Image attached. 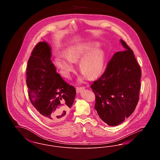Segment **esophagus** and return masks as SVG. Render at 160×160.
I'll return each instance as SVG.
<instances>
[{
  "mask_svg": "<svg viewBox=\"0 0 160 160\" xmlns=\"http://www.w3.org/2000/svg\"><path fill=\"white\" fill-rule=\"evenodd\" d=\"M84 89V87H79V86H77L76 87V91L77 92H80L82 91L83 89Z\"/></svg>",
  "mask_w": 160,
  "mask_h": 160,
  "instance_id": "obj_1",
  "label": "esophagus"
}]
</instances>
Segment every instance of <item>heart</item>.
<instances>
[{
    "instance_id": "heart-1",
    "label": "heart",
    "mask_w": 160,
    "mask_h": 160,
    "mask_svg": "<svg viewBox=\"0 0 160 160\" xmlns=\"http://www.w3.org/2000/svg\"><path fill=\"white\" fill-rule=\"evenodd\" d=\"M93 47L92 44H80L69 47L66 50L65 55L62 53L55 55V64L60 69L63 76L69 77L74 69L71 62H76L82 58L79 63L80 71L89 78H94L102 71L104 56L99 49L92 50Z\"/></svg>"
}]
</instances>
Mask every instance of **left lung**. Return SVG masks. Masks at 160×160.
<instances>
[{
	"instance_id": "8db88e82",
	"label": "left lung",
	"mask_w": 160,
	"mask_h": 160,
	"mask_svg": "<svg viewBox=\"0 0 160 160\" xmlns=\"http://www.w3.org/2000/svg\"><path fill=\"white\" fill-rule=\"evenodd\" d=\"M123 51L114 54L104 73L91 85L95 109L108 125L121 124L134 111L139 100L142 71L133 51L121 40Z\"/></svg>"
}]
</instances>
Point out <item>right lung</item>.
<instances>
[{"mask_svg":"<svg viewBox=\"0 0 160 160\" xmlns=\"http://www.w3.org/2000/svg\"><path fill=\"white\" fill-rule=\"evenodd\" d=\"M51 56L46 42L35 46L28 60L26 84L29 99L38 114L47 122L57 123L68 116L76 91L56 71Z\"/></svg>","mask_w":160,"mask_h":160,"instance_id":"1","label":"right lung"}]
</instances>
